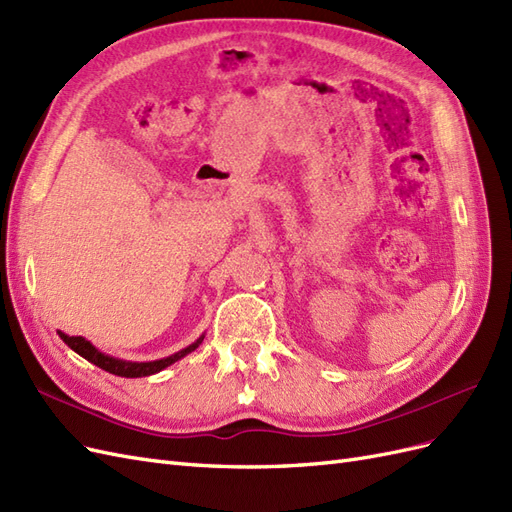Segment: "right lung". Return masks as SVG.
Masks as SVG:
<instances>
[{"label":"right lung","instance_id":"1","mask_svg":"<svg viewBox=\"0 0 512 512\" xmlns=\"http://www.w3.org/2000/svg\"><path fill=\"white\" fill-rule=\"evenodd\" d=\"M62 337V341L72 349V352H77L79 356H83L85 360H90L92 364H96V367H100L102 371L107 373H113V375H120V377H148V375H154L158 371L167 369L169 364L178 362L180 358H184L186 354L195 352V349L201 345L203 337H199L193 345L184 347L182 352L178 354H171L167 358H160V360H154V362H128V360H120V358H113V356H107L98 352V349L90 343L85 341L83 337H68V334L64 332H57Z\"/></svg>","mask_w":512,"mask_h":512}]
</instances>
